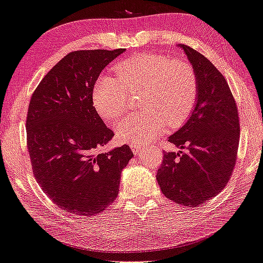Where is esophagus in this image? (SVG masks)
<instances>
[{"label":"esophagus","mask_w":263,"mask_h":263,"mask_svg":"<svg viewBox=\"0 0 263 263\" xmlns=\"http://www.w3.org/2000/svg\"><path fill=\"white\" fill-rule=\"evenodd\" d=\"M130 147H132V149H133V152L135 153V154H137V153H139L142 151V149L145 147L144 145H142V144H130Z\"/></svg>","instance_id":"34e87169"}]
</instances>
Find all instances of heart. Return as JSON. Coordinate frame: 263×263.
Instances as JSON below:
<instances>
[{
	"mask_svg": "<svg viewBox=\"0 0 263 263\" xmlns=\"http://www.w3.org/2000/svg\"><path fill=\"white\" fill-rule=\"evenodd\" d=\"M117 77L102 74L93 89V105L106 121L125 114L130 93L145 90L146 106L153 112L129 116L115 127L122 142L143 144L161 134L167 124L179 127L196 104L199 78L194 67L185 59L164 54H136L115 67Z\"/></svg>",
	"mask_w": 263,
	"mask_h": 263,
	"instance_id": "b5f03b06",
	"label": "heart"
}]
</instances>
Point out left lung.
Segmentation results:
<instances>
[{"instance_id":"left-lung-1","label":"left lung","mask_w":263,"mask_h":263,"mask_svg":"<svg viewBox=\"0 0 263 263\" xmlns=\"http://www.w3.org/2000/svg\"><path fill=\"white\" fill-rule=\"evenodd\" d=\"M199 78L189 120L168 141L186 152H164L157 174L163 194L177 204H205L222 191L237 159V106L222 73L192 47L180 44Z\"/></svg>"}]
</instances>
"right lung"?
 I'll list each match as a JSON object with an SVG mask.
<instances>
[{"mask_svg":"<svg viewBox=\"0 0 263 263\" xmlns=\"http://www.w3.org/2000/svg\"><path fill=\"white\" fill-rule=\"evenodd\" d=\"M125 49L69 53L42 79L27 115V146L43 192L64 211L94 216L118 193L133 158L128 145L101 153L115 136L93 106L101 71Z\"/></svg>","mask_w":263,"mask_h":263,"instance_id":"1","label":"right lung"}]
</instances>
